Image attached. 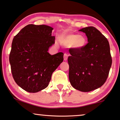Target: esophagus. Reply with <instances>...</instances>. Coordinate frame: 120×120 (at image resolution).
I'll list each match as a JSON object with an SVG mask.
<instances>
[{
	"label": "esophagus",
	"instance_id": "obj_1",
	"mask_svg": "<svg viewBox=\"0 0 120 120\" xmlns=\"http://www.w3.org/2000/svg\"><path fill=\"white\" fill-rule=\"evenodd\" d=\"M68 55L66 53L64 54V60H68Z\"/></svg>",
	"mask_w": 120,
	"mask_h": 120
}]
</instances>
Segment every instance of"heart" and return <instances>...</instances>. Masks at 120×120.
I'll return each instance as SVG.
<instances>
[{
  "label": "heart",
  "mask_w": 120,
  "mask_h": 120,
  "mask_svg": "<svg viewBox=\"0 0 120 120\" xmlns=\"http://www.w3.org/2000/svg\"><path fill=\"white\" fill-rule=\"evenodd\" d=\"M62 44L65 46H72L76 49H81L84 47L87 43L86 37L82 35L69 34L65 36L61 39Z\"/></svg>",
  "instance_id": "obj_1"
}]
</instances>
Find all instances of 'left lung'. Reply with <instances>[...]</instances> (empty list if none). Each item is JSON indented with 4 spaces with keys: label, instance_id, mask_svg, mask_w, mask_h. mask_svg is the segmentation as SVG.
Wrapping results in <instances>:
<instances>
[{
    "label": "left lung",
    "instance_id": "1",
    "mask_svg": "<svg viewBox=\"0 0 120 120\" xmlns=\"http://www.w3.org/2000/svg\"><path fill=\"white\" fill-rule=\"evenodd\" d=\"M85 33L88 43L81 49H69V80L77 90L88 92L106 82L112 64L107 38L94 27L79 30Z\"/></svg>",
    "mask_w": 120,
    "mask_h": 120
}]
</instances>
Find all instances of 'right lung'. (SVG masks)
Listing matches in <instances>:
<instances>
[{
    "instance_id": "right-lung-1",
    "label": "right lung",
    "mask_w": 120,
    "mask_h": 120,
    "mask_svg": "<svg viewBox=\"0 0 120 120\" xmlns=\"http://www.w3.org/2000/svg\"><path fill=\"white\" fill-rule=\"evenodd\" d=\"M52 30L47 25L31 24L14 37L9 55L11 70L15 82L27 92L47 88L52 72L63 61V52L52 55L48 52L55 43Z\"/></svg>"
}]
</instances>
